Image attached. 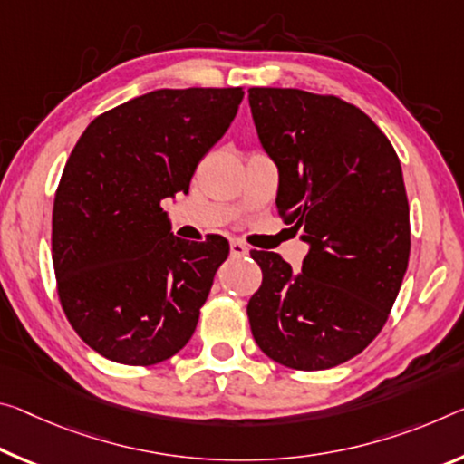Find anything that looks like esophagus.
<instances>
[{
    "instance_id": "obj_1",
    "label": "esophagus",
    "mask_w": 464,
    "mask_h": 464,
    "mask_svg": "<svg viewBox=\"0 0 464 464\" xmlns=\"http://www.w3.org/2000/svg\"><path fill=\"white\" fill-rule=\"evenodd\" d=\"M249 254V249L246 247L244 241L239 239H231V256L233 258H244V256Z\"/></svg>"
}]
</instances>
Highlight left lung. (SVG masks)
Listing matches in <instances>:
<instances>
[{
  "mask_svg": "<svg viewBox=\"0 0 464 464\" xmlns=\"http://www.w3.org/2000/svg\"><path fill=\"white\" fill-rule=\"evenodd\" d=\"M247 92L278 167V215L310 246L297 272L275 252H252L262 286L247 304L249 326L276 363L328 370L378 336L399 295L411 252L401 160L376 123L338 97Z\"/></svg>",
  "mask_w": 464,
  "mask_h": 464,
  "instance_id": "1",
  "label": "left lung"
}]
</instances>
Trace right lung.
Masks as SVG:
<instances>
[{"label": "right lung", "mask_w": 464, "mask_h": 464, "mask_svg": "<svg viewBox=\"0 0 464 464\" xmlns=\"http://www.w3.org/2000/svg\"><path fill=\"white\" fill-rule=\"evenodd\" d=\"M244 88H160L99 115L73 146L53 202L65 315L99 355L154 365L192 338L229 241L171 233L163 200L188 194Z\"/></svg>", "instance_id": "obj_1"}]
</instances>
